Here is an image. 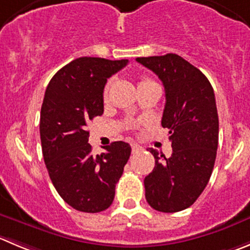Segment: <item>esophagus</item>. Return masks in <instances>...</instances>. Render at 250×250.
Listing matches in <instances>:
<instances>
[{"mask_svg":"<svg viewBox=\"0 0 250 250\" xmlns=\"http://www.w3.org/2000/svg\"><path fill=\"white\" fill-rule=\"evenodd\" d=\"M131 149H132V153H136V152L141 151V146H139L137 144H132L131 145Z\"/></svg>","mask_w":250,"mask_h":250,"instance_id":"1","label":"esophagus"}]
</instances>
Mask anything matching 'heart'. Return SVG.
<instances>
[{"label":"heart","instance_id":"heart-1","mask_svg":"<svg viewBox=\"0 0 250 250\" xmlns=\"http://www.w3.org/2000/svg\"><path fill=\"white\" fill-rule=\"evenodd\" d=\"M147 82H152V81H149V80H142L141 82H140V84H142V83H147ZM105 94H106V89H105Z\"/></svg>","mask_w":250,"mask_h":250}]
</instances>
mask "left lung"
<instances>
[{
	"label": "left lung",
	"mask_w": 250,
	"mask_h": 250,
	"mask_svg": "<svg viewBox=\"0 0 250 250\" xmlns=\"http://www.w3.org/2000/svg\"><path fill=\"white\" fill-rule=\"evenodd\" d=\"M162 81L166 105L162 126L169 130L172 156L148 148L154 168L145 178L146 200L161 212L190 208L210 180L218 146V115L206 76L177 54L137 58Z\"/></svg>",
	"instance_id": "1"
}]
</instances>
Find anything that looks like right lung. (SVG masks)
Returning a JSON list of instances; mask_svg holds the SVG:
<instances>
[{
  "label": "right lung",
  "instance_id": "obj_1",
  "mask_svg": "<svg viewBox=\"0 0 250 250\" xmlns=\"http://www.w3.org/2000/svg\"><path fill=\"white\" fill-rule=\"evenodd\" d=\"M129 60L80 58L51 78L40 111V140L50 179L61 198L82 212L106 210L129 161L131 147L123 141L92 154L87 124L104 111L106 80Z\"/></svg>",
  "mask_w": 250,
  "mask_h": 250
}]
</instances>
